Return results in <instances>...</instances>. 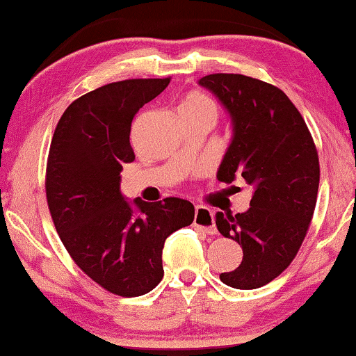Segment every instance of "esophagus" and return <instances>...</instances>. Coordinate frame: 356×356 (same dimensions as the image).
Returning a JSON list of instances; mask_svg holds the SVG:
<instances>
[{
	"label": "esophagus",
	"mask_w": 356,
	"mask_h": 356,
	"mask_svg": "<svg viewBox=\"0 0 356 356\" xmlns=\"http://www.w3.org/2000/svg\"><path fill=\"white\" fill-rule=\"evenodd\" d=\"M193 224L197 227L203 229L204 232L209 234V235H214L218 232L216 222H214L213 211H211V209H208L207 207H202V204H197V207H195Z\"/></svg>",
	"instance_id": "obj_1"
}]
</instances>
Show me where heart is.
<instances>
[{
	"label": "heart",
	"instance_id": "1",
	"mask_svg": "<svg viewBox=\"0 0 356 356\" xmlns=\"http://www.w3.org/2000/svg\"><path fill=\"white\" fill-rule=\"evenodd\" d=\"M182 109H202V111L211 113L214 118L218 114V108L211 98H208L207 95L203 93H190L187 98L184 99L182 104H180V111Z\"/></svg>",
	"mask_w": 356,
	"mask_h": 356
}]
</instances>
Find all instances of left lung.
<instances>
[{
	"label": "left lung",
	"instance_id": "1",
	"mask_svg": "<svg viewBox=\"0 0 356 356\" xmlns=\"http://www.w3.org/2000/svg\"><path fill=\"white\" fill-rule=\"evenodd\" d=\"M226 109L232 140L216 177L252 185L245 213L216 214L218 230L243 250L242 263L221 280L240 290L276 279L302 247L316 207L319 161L302 114L282 90L242 74L198 80Z\"/></svg>",
	"mask_w": 356,
	"mask_h": 356
}]
</instances>
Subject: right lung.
Wrapping results in <instances>:
<instances>
[{
  "mask_svg": "<svg viewBox=\"0 0 356 356\" xmlns=\"http://www.w3.org/2000/svg\"><path fill=\"white\" fill-rule=\"evenodd\" d=\"M171 79H130L85 93L59 119L47 166V200L59 238L95 282L121 297L148 293L163 279V248L193 222L182 198L127 202L124 163L135 159L130 127Z\"/></svg>",
  "mask_w": 356,
  "mask_h": 356,
  "instance_id": "right-lung-1",
  "label": "right lung"
}]
</instances>
